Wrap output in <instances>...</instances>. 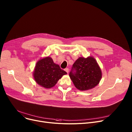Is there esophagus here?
Returning <instances> with one entry per match:
<instances>
[{
	"label": "esophagus",
	"instance_id": "34e87169",
	"mask_svg": "<svg viewBox=\"0 0 132 132\" xmlns=\"http://www.w3.org/2000/svg\"><path fill=\"white\" fill-rule=\"evenodd\" d=\"M65 71L67 73H68V72H69V69H68V68H65Z\"/></svg>",
	"mask_w": 132,
	"mask_h": 132
}]
</instances>
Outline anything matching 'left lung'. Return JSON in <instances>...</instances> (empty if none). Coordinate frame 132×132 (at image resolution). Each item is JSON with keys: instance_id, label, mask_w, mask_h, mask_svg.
Segmentation results:
<instances>
[{"instance_id": "1", "label": "left lung", "mask_w": 132, "mask_h": 132, "mask_svg": "<svg viewBox=\"0 0 132 132\" xmlns=\"http://www.w3.org/2000/svg\"><path fill=\"white\" fill-rule=\"evenodd\" d=\"M69 75L77 89L86 91L99 83L102 72L93 57H79L73 65Z\"/></svg>"}]
</instances>
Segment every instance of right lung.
Masks as SVG:
<instances>
[{"label": "right lung", "mask_w": 132, "mask_h": 132, "mask_svg": "<svg viewBox=\"0 0 132 132\" xmlns=\"http://www.w3.org/2000/svg\"><path fill=\"white\" fill-rule=\"evenodd\" d=\"M67 74L60 66L54 63L51 57H46L37 61L33 72L34 80L46 89L54 86L63 75Z\"/></svg>", "instance_id": "add662e5"}]
</instances>
